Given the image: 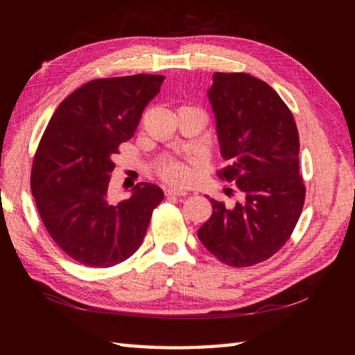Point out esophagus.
<instances>
[{
    "label": "esophagus",
    "instance_id": "34e87169",
    "mask_svg": "<svg viewBox=\"0 0 355 355\" xmlns=\"http://www.w3.org/2000/svg\"><path fill=\"white\" fill-rule=\"evenodd\" d=\"M166 196H167V197H170V196L185 197L187 192H185V191H180V189H176V188H168V189H166Z\"/></svg>",
    "mask_w": 355,
    "mask_h": 355
}]
</instances>
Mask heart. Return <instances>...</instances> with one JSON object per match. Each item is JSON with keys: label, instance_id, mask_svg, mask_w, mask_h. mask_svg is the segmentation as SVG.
Wrapping results in <instances>:
<instances>
[{"label": "heart", "instance_id": "obj_1", "mask_svg": "<svg viewBox=\"0 0 355 355\" xmlns=\"http://www.w3.org/2000/svg\"><path fill=\"white\" fill-rule=\"evenodd\" d=\"M157 173L173 187H187L196 178L194 164L175 158H164L157 164Z\"/></svg>", "mask_w": 355, "mask_h": 355}]
</instances>
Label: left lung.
Here are the masks:
<instances>
[{
    "label": "left lung",
    "mask_w": 355,
    "mask_h": 355,
    "mask_svg": "<svg viewBox=\"0 0 355 355\" xmlns=\"http://www.w3.org/2000/svg\"><path fill=\"white\" fill-rule=\"evenodd\" d=\"M209 99L230 161L218 175L235 182L244 200L225 206L210 198L213 214L197 234L222 263L252 266L282 249L302 213L297 127L271 85L249 73L214 72Z\"/></svg>",
    "instance_id": "8db88e82"
}]
</instances>
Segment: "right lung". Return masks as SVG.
<instances>
[{
    "mask_svg": "<svg viewBox=\"0 0 355 355\" xmlns=\"http://www.w3.org/2000/svg\"><path fill=\"white\" fill-rule=\"evenodd\" d=\"M163 75L99 78L71 93L53 114L31 170V191L47 232L73 261L110 268L139 247L159 187L141 182L130 198L108 200L114 155L132 139Z\"/></svg>",
    "mask_w": 355,
    "mask_h": 355,
    "instance_id": "right-lung-1",
    "label": "right lung"
}]
</instances>
